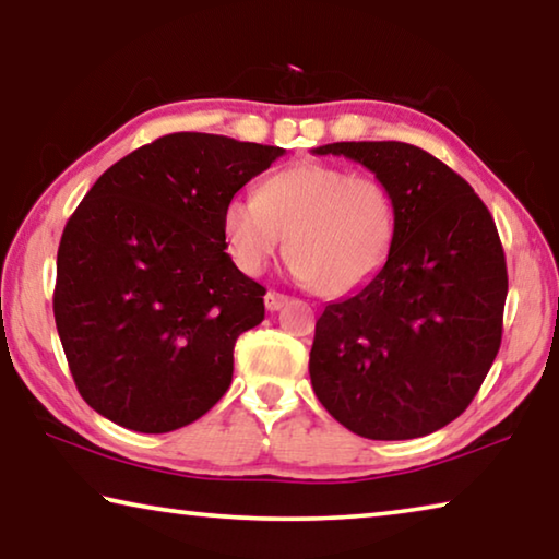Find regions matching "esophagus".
Instances as JSON below:
<instances>
[{"label": "esophagus", "mask_w": 559, "mask_h": 559, "mask_svg": "<svg viewBox=\"0 0 559 559\" xmlns=\"http://www.w3.org/2000/svg\"><path fill=\"white\" fill-rule=\"evenodd\" d=\"M263 302H266V308L273 313V310H281L283 306H286L288 296H283V293H278V290H269L266 298H263Z\"/></svg>", "instance_id": "esophagus-1"}]
</instances>
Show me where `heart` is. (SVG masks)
Listing matches in <instances>:
<instances>
[{
  "mask_svg": "<svg viewBox=\"0 0 559 559\" xmlns=\"http://www.w3.org/2000/svg\"><path fill=\"white\" fill-rule=\"evenodd\" d=\"M224 236L243 273L259 276L288 243V271L323 296H345L377 276L394 241V204L370 175L300 163L271 175L257 197L224 206Z\"/></svg>",
  "mask_w": 559,
  "mask_h": 559,
  "instance_id": "heart-1",
  "label": "heart"
}]
</instances>
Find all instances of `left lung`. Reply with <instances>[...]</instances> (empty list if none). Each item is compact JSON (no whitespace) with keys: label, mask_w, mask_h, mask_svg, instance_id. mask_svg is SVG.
<instances>
[{"label":"left lung","mask_w":559,"mask_h":559,"mask_svg":"<svg viewBox=\"0 0 559 559\" xmlns=\"http://www.w3.org/2000/svg\"><path fill=\"white\" fill-rule=\"evenodd\" d=\"M313 155L355 159L394 204L384 266L318 318L316 396L365 439L427 437L463 414L498 355L508 271L493 216L421 147L333 143Z\"/></svg>","instance_id":"1"}]
</instances>
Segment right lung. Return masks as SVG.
<instances>
[{
    "mask_svg": "<svg viewBox=\"0 0 559 559\" xmlns=\"http://www.w3.org/2000/svg\"><path fill=\"white\" fill-rule=\"evenodd\" d=\"M283 147L173 132L98 177L66 224L53 318L83 400L118 427L165 433L229 390L234 345L266 288L226 253L224 206Z\"/></svg>",
    "mask_w": 559,
    "mask_h": 559,
    "instance_id": "right-lung-1",
    "label": "right lung"
}]
</instances>
